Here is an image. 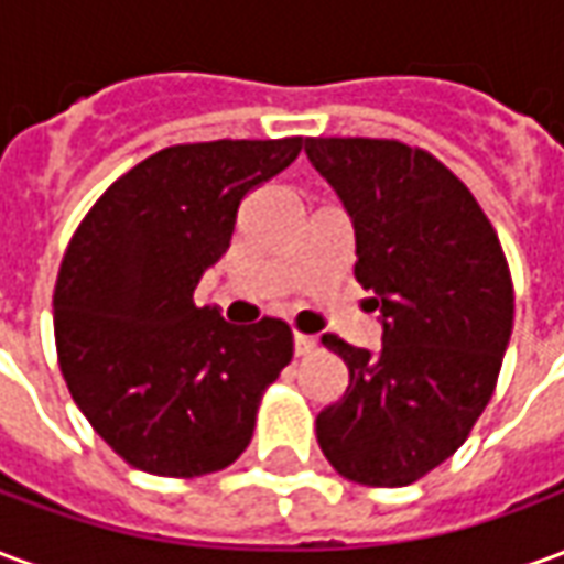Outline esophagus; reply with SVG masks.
<instances>
[{
  "label": "esophagus",
  "mask_w": 564,
  "mask_h": 564,
  "mask_svg": "<svg viewBox=\"0 0 564 564\" xmlns=\"http://www.w3.org/2000/svg\"><path fill=\"white\" fill-rule=\"evenodd\" d=\"M314 350H317V338H314V335L295 332V356H311Z\"/></svg>",
  "instance_id": "esophagus-1"
}]
</instances>
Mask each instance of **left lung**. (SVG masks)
<instances>
[{
	"label": "left lung",
	"mask_w": 564,
	"mask_h": 564,
	"mask_svg": "<svg viewBox=\"0 0 564 564\" xmlns=\"http://www.w3.org/2000/svg\"><path fill=\"white\" fill-rule=\"evenodd\" d=\"M356 229V281L375 290L383 347L323 335L350 383L317 416L332 468L362 486H408L465 444L496 392L513 329L505 250L444 162L392 139H305Z\"/></svg>",
	"instance_id": "left-lung-1"
}]
</instances>
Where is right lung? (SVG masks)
<instances>
[{
    "mask_svg": "<svg viewBox=\"0 0 564 564\" xmlns=\"http://www.w3.org/2000/svg\"><path fill=\"white\" fill-rule=\"evenodd\" d=\"M302 148L299 135L165 148L117 177L72 235L54 290L59 371L132 468L202 477L250 444L293 332L274 317L232 326L193 293L232 241L241 198Z\"/></svg>",
    "mask_w": 564,
    "mask_h": 564,
    "instance_id": "add662e5",
    "label": "right lung"
}]
</instances>
